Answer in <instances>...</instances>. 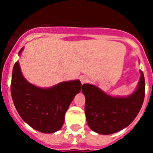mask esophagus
<instances>
[{
  "label": "esophagus",
  "mask_w": 153,
  "mask_h": 153,
  "mask_svg": "<svg viewBox=\"0 0 153 153\" xmlns=\"http://www.w3.org/2000/svg\"><path fill=\"white\" fill-rule=\"evenodd\" d=\"M79 79H80V82L82 84H83V83H86L87 81H88V78L86 77V76H81L80 78H79Z\"/></svg>",
  "instance_id": "1"
}]
</instances>
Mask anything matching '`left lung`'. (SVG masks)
<instances>
[{"label": "left lung", "instance_id": "obj_1", "mask_svg": "<svg viewBox=\"0 0 153 153\" xmlns=\"http://www.w3.org/2000/svg\"><path fill=\"white\" fill-rule=\"evenodd\" d=\"M82 92L89 127L100 134H112L128 126L140 111L145 97L144 75L141 71L136 91L127 97H111L88 83L83 85Z\"/></svg>", "mask_w": 153, "mask_h": 153}]
</instances>
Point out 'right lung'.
<instances>
[{
  "instance_id": "right-lung-1",
  "label": "right lung",
  "mask_w": 153,
  "mask_h": 153,
  "mask_svg": "<svg viewBox=\"0 0 153 153\" xmlns=\"http://www.w3.org/2000/svg\"><path fill=\"white\" fill-rule=\"evenodd\" d=\"M81 87L80 81L73 80L39 88L24 79L18 61L13 66L10 84L13 104L24 122L39 132L53 133L60 129L65 113Z\"/></svg>"
}]
</instances>
